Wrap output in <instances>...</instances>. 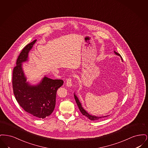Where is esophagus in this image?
I'll return each instance as SVG.
<instances>
[{
    "instance_id": "obj_1",
    "label": "esophagus",
    "mask_w": 148,
    "mask_h": 148,
    "mask_svg": "<svg viewBox=\"0 0 148 148\" xmlns=\"http://www.w3.org/2000/svg\"><path fill=\"white\" fill-rule=\"evenodd\" d=\"M66 86L68 87H71L73 85V83H72V79L69 77L66 80Z\"/></svg>"
}]
</instances>
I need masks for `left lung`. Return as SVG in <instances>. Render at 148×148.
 <instances>
[{
  "mask_svg": "<svg viewBox=\"0 0 148 148\" xmlns=\"http://www.w3.org/2000/svg\"><path fill=\"white\" fill-rule=\"evenodd\" d=\"M114 53H115V54L116 55L119 56L121 58V60L123 61L122 57L117 52L115 51H114ZM74 98H75V101H76V103H77V106H78V108H79V109L80 112L82 113V114H83V115L86 116L88 118H89V119L91 120H98L100 119H101V118H103L106 117V116H108V115H106V116H95V115H92L89 114L88 113V112L85 110L82 107V106L80 102L79 101V99L77 98V95H76L75 94H74Z\"/></svg>",
  "mask_w": 148,
  "mask_h": 148,
  "instance_id": "obj_1",
  "label": "left lung"
}]
</instances>
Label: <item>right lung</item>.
Returning a JSON list of instances; mask_svg holds the SVG:
<instances>
[{
    "label": "right lung",
    "mask_w": 148,
    "mask_h": 148,
    "mask_svg": "<svg viewBox=\"0 0 148 148\" xmlns=\"http://www.w3.org/2000/svg\"><path fill=\"white\" fill-rule=\"evenodd\" d=\"M36 40L27 45L18 56L13 72V89L17 102L30 115L44 119L53 113L56 106V92L63 84V80L44 77L36 85L27 82L22 63L28 61L29 51Z\"/></svg>",
    "instance_id": "right-lung-1"
}]
</instances>
